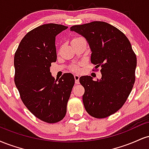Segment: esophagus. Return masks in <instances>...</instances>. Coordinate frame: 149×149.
Wrapping results in <instances>:
<instances>
[{"instance_id":"obj_1","label":"esophagus","mask_w":149,"mask_h":149,"mask_svg":"<svg viewBox=\"0 0 149 149\" xmlns=\"http://www.w3.org/2000/svg\"><path fill=\"white\" fill-rule=\"evenodd\" d=\"M74 78H75V83H76V84H78V83H79V79H80L79 75L75 74Z\"/></svg>"}]
</instances>
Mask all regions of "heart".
I'll return each instance as SVG.
<instances>
[{
    "instance_id": "1",
    "label": "heart",
    "mask_w": 149,
    "mask_h": 149,
    "mask_svg": "<svg viewBox=\"0 0 149 149\" xmlns=\"http://www.w3.org/2000/svg\"><path fill=\"white\" fill-rule=\"evenodd\" d=\"M78 38H74L73 40H75V39H78ZM71 69H72V71H77L78 70V66L77 64L73 65V66H72V67H71Z\"/></svg>"
}]
</instances>
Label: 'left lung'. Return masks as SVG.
Here are the masks:
<instances>
[{
	"mask_svg": "<svg viewBox=\"0 0 149 149\" xmlns=\"http://www.w3.org/2000/svg\"><path fill=\"white\" fill-rule=\"evenodd\" d=\"M71 31L86 39L92 52L91 62L102 68V78L96 81L90 76L80 78L85 88L83 102L85 110L92 117L107 118L123 107L132 91L136 55L126 36L107 22L73 26Z\"/></svg>",
	"mask_w": 149,
	"mask_h": 149,
	"instance_id": "1",
	"label": "left lung"
}]
</instances>
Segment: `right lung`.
<instances>
[{"label":"right lung","instance_id":"1","mask_svg":"<svg viewBox=\"0 0 149 149\" xmlns=\"http://www.w3.org/2000/svg\"><path fill=\"white\" fill-rule=\"evenodd\" d=\"M67 28L57 24L38 26L23 38L15 54V83L22 102L48 123L64 118L75 83L71 73L55 80L50 72L51 63L57 61L55 38Z\"/></svg>","mask_w":149,"mask_h":149}]
</instances>
